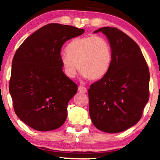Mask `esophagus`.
<instances>
[{
  "mask_svg": "<svg viewBox=\"0 0 160 160\" xmlns=\"http://www.w3.org/2000/svg\"><path fill=\"white\" fill-rule=\"evenodd\" d=\"M78 91L80 93H86L87 92V88L86 87L82 86H80L78 87Z\"/></svg>",
  "mask_w": 160,
  "mask_h": 160,
  "instance_id": "1",
  "label": "esophagus"
}]
</instances>
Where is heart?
Listing matches in <instances>:
<instances>
[{
    "instance_id": "heart-1",
    "label": "heart",
    "mask_w": 160,
    "mask_h": 160,
    "mask_svg": "<svg viewBox=\"0 0 160 160\" xmlns=\"http://www.w3.org/2000/svg\"><path fill=\"white\" fill-rule=\"evenodd\" d=\"M66 52L61 61L63 73L69 78H74L79 69L89 80H100L107 74L112 61L111 45L101 36L75 38Z\"/></svg>"
}]
</instances>
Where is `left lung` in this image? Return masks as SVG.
I'll use <instances>...</instances> for the list:
<instances>
[{"label":"left lung","mask_w":160,"mask_h":160,"mask_svg":"<svg viewBox=\"0 0 160 160\" xmlns=\"http://www.w3.org/2000/svg\"><path fill=\"white\" fill-rule=\"evenodd\" d=\"M112 52L107 74L88 89L89 114L93 125L108 133L130 128L141 118L149 98L148 67L138 44L116 28L104 27Z\"/></svg>","instance_id":"left-lung-1"}]
</instances>
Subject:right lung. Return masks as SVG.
I'll list each match as a JSON object with an SVG mask.
<instances>
[{
	"mask_svg": "<svg viewBox=\"0 0 160 160\" xmlns=\"http://www.w3.org/2000/svg\"><path fill=\"white\" fill-rule=\"evenodd\" d=\"M84 29L50 23L29 36L12 61L9 92L14 112L37 131L54 130L67 117L69 101L78 86L63 72L61 48Z\"/></svg>",
	"mask_w": 160,
	"mask_h": 160,
	"instance_id": "right-lung-1",
	"label": "right lung"
}]
</instances>
